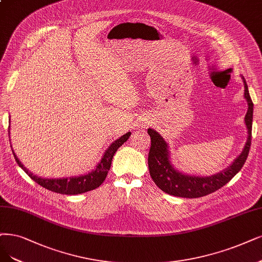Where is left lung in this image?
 <instances>
[{"mask_svg":"<svg viewBox=\"0 0 262 262\" xmlns=\"http://www.w3.org/2000/svg\"><path fill=\"white\" fill-rule=\"evenodd\" d=\"M242 79H243L245 89L244 97L248 104V110L245 115V124L247 127L248 137L243 151L225 170L208 177L188 175V173L180 172L170 163L168 144L166 141L163 139V137L157 130L152 128L148 129V134L151 138V147L148 158L150 176L162 191L173 196L187 199L205 196L227 185L241 170V168L243 167L248 157L251 143L254 103L249 96L246 81L244 77H242Z\"/></svg>","mask_w":262,"mask_h":262,"instance_id":"8db88e82","label":"left lung"}]
</instances>
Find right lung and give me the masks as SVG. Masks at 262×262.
Masks as SVG:
<instances>
[{"label":"right lung","mask_w":262,"mask_h":262,"mask_svg":"<svg viewBox=\"0 0 262 262\" xmlns=\"http://www.w3.org/2000/svg\"><path fill=\"white\" fill-rule=\"evenodd\" d=\"M129 136H130V132L126 133L119 139L114 140L110 144V147L103 153V157L101 158L100 162L98 163V165L96 166V168L91 172L86 173V175H81L77 177H67V178H57V179L37 177L24 166V164H21V162L18 160L14 151L13 153L18 165L26 171V173L29 177H30L32 180H34L36 183H38L40 186H42L43 188L56 193H60V194H67V195L81 194V193H85L87 191L98 188L104 181L106 175H108V171L111 167V163H112L114 153L118 151V149L124 142L127 141Z\"/></svg>","instance_id":"1"}]
</instances>
